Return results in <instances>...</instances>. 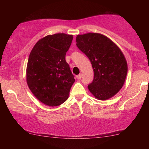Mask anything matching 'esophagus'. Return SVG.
Segmentation results:
<instances>
[{"label":"esophagus","instance_id":"esophagus-1","mask_svg":"<svg viewBox=\"0 0 149 149\" xmlns=\"http://www.w3.org/2000/svg\"><path fill=\"white\" fill-rule=\"evenodd\" d=\"M81 77H82V75H81V74H79V75H77V76H76V77H77V79H80L81 78Z\"/></svg>","mask_w":149,"mask_h":149}]
</instances>
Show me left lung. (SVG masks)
<instances>
[{"mask_svg":"<svg viewBox=\"0 0 149 149\" xmlns=\"http://www.w3.org/2000/svg\"><path fill=\"white\" fill-rule=\"evenodd\" d=\"M76 45L89 58L94 72L90 92L99 100H107L122 89L127 74V64L122 52L104 35L89 33L78 35Z\"/></svg>","mask_w":149,"mask_h":149,"instance_id":"left-lung-1","label":"left lung"}]
</instances>
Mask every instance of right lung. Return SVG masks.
I'll list each match as a JSON object with an SVG mask.
<instances>
[{
	"label": "right lung",
	"mask_w": 149,
	"mask_h": 149,
	"mask_svg": "<svg viewBox=\"0 0 149 149\" xmlns=\"http://www.w3.org/2000/svg\"><path fill=\"white\" fill-rule=\"evenodd\" d=\"M72 40V35L65 33L47 35L30 52L27 83L35 97L45 104L58 106L68 98L75 79L65 61V54Z\"/></svg>",
	"instance_id": "obj_1"
}]
</instances>
